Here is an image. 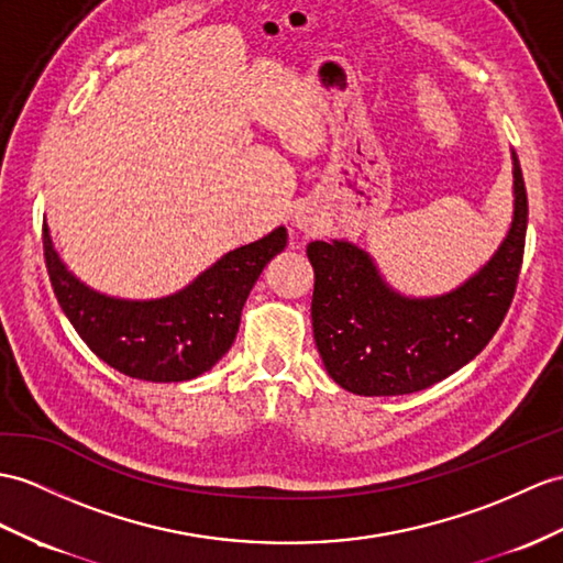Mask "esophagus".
<instances>
[{
    "label": "esophagus",
    "mask_w": 563,
    "mask_h": 563,
    "mask_svg": "<svg viewBox=\"0 0 563 563\" xmlns=\"http://www.w3.org/2000/svg\"><path fill=\"white\" fill-rule=\"evenodd\" d=\"M296 227L303 231V234L314 236V234H320V231L324 229V219L314 210H300L296 214Z\"/></svg>",
    "instance_id": "34e87169"
}]
</instances>
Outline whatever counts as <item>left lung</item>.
Listing matches in <instances>:
<instances>
[{
	"instance_id": "left-lung-1",
	"label": "left lung",
	"mask_w": 563,
	"mask_h": 563,
	"mask_svg": "<svg viewBox=\"0 0 563 563\" xmlns=\"http://www.w3.org/2000/svg\"><path fill=\"white\" fill-rule=\"evenodd\" d=\"M516 210L495 257L456 291L404 298L365 251L312 241V334L327 373L361 396L413 394L471 363L495 336L516 294L526 251L528 194L514 157Z\"/></svg>"
}]
</instances>
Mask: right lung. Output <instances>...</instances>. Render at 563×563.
Returning a JSON list of instances; mask_svg holds the SVG:
<instances>
[{"mask_svg": "<svg viewBox=\"0 0 563 563\" xmlns=\"http://www.w3.org/2000/svg\"><path fill=\"white\" fill-rule=\"evenodd\" d=\"M284 245L286 229L279 227L217 260L184 291L159 300H121L80 284L43 224L47 274L68 322L98 358L147 382H184L208 373L234 344L245 298Z\"/></svg>", "mask_w": 563, "mask_h": 563, "instance_id": "1", "label": "right lung"}]
</instances>
